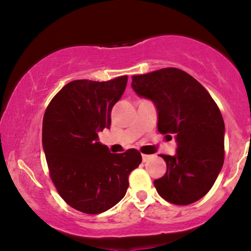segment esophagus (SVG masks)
<instances>
[{
  "label": "esophagus",
  "instance_id": "1",
  "mask_svg": "<svg viewBox=\"0 0 251 251\" xmlns=\"http://www.w3.org/2000/svg\"><path fill=\"white\" fill-rule=\"evenodd\" d=\"M142 158H143V162L145 163V162H148L150 158H151V155H149V154H142Z\"/></svg>",
  "mask_w": 251,
  "mask_h": 251
}]
</instances>
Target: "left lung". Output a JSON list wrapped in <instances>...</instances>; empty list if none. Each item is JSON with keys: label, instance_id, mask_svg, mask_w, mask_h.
Returning <instances> with one entry per match:
<instances>
[{"label": "left lung", "instance_id": "obj_1", "mask_svg": "<svg viewBox=\"0 0 251 251\" xmlns=\"http://www.w3.org/2000/svg\"><path fill=\"white\" fill-rule=\"evenodd\" d=\"M138 97L151 100L158 131L175 135V155L160 154L166 174L154 180L165 201L188 205L212 188L224 162L223 117L211 96L195 77L178 68H163L132 76Z\"/></svg>", "mask_w": 251, "mask_h": 251}]
</instances>
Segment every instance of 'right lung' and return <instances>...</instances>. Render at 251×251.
Returning a JSON list of instances; mask_svg holds the SVG:
<instances>
[{
  "label": "right lung",
  "instance_id": "obj_1",
  "mask_svg": "<svg viewBox=\"0 0 251 251\" xmlns=\"http://www.w3.org/2000/svg\"><path fill=\"white\" fill-rule=\"evenodd\" d=\"M126 85V75L101 82L74 80L45 112L42 146L50 178L77 211L96 215L113 208L127 191L128 175L142 163L137 150L111 153L98 135L111 126L112 108Z\"/></svg>",
  "mask_w": 251,
  "mask_h": 251
}]
</instances>
